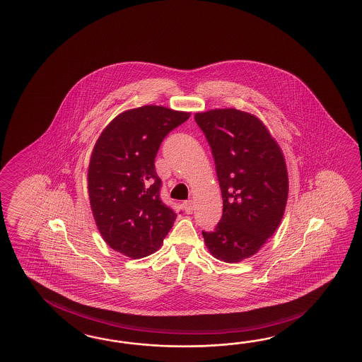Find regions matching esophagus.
<instances>
[{
    "label": "esophagus",
    "instance_id": "obj_1",
    "mask_svg": "<svg viewBox=\"0 0 362 362\" xmlns=\"http://www.w3.org/2000/svg\"><path fill=\"white\" fill-rule=\"evenodd\" d=\"M184 209H185L186 214H192L193 212V201H185L184 202Z\"/></svg>",
    "mask_w": 362,
    "mask_h": 362
}]
</instances>
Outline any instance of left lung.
I'll return each instance as SVG.
<instances>
[{
	"mask_svg": "<svg viewBox=\"0 0 362 362\" xmlns=\"http://www.w3.org/2000/svg\"><path fill=\"white\" fill-rule=\"evenodd\" d=\"M210 144L223 197V216L202 235L211 254L235 263L275 233L288 199L286 159L261 119L235 108L195 113Z\"/></svg>",
	"mask_w": 362,
	"mask_h": 362,
	"instance_id": "left-lung-1",
	"label": "left lung"
}]
</instances>
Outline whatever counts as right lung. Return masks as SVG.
<instances>
[{"instance_id": "obj_1", "label": "right lung", "mask_w": 362, "mask_h": 362, "mask_svg": "<svg viewBox=\"0 0 362 362\" xmlns=\"http://www.w3.org/2000/svg\"><path fill=\"white\" fill-rule=\"evenodd\" d=\"M190 113L161 105L125 110L93 146L87 187L93 218L104 241L139 259L158 252L176 220L160 199L155 158L163 139Z\"/></svg>"}]
</instances>
